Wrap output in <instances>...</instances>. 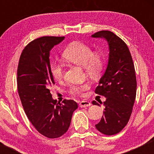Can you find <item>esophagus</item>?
<instances>
[{
	"label": "esophagus",
	"mask_w": 154,
	"mask_h": 154,
	"mask_svg": "<svg viewBox=\"0 0 154 154\" xmlns=\"http://www.w3.org/2000/svg\"><path fill=\"white\" fill-rule=\"evenodd\" d=\"M79 106L80 107H87V106H90L91 105V102L87 101V100H82L79 103Z\"/></svg>",
	"instance_id": "34e87169"
}]
</instances>
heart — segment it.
<instances>
[{"label":"heart","instance_id":"b5f03b06","mask_svg":"<svg viewBox=\"0 0 154 154\" xmlns=\"http://www.w3.org/2000/svg\"><path fill=\"white\" fill-rule=\"evenodd\" d=\"M63 59L79 66H84L85 72L91 77H97L103 67V57L100 51H93L90 45L80 41H75L66 47L63 53ZM53 77L61 80L64 75V67L61 63H54L51 66ZM90 88L88 83L74 85L69 88V93L74 95H82Z\"/></svg>","mask_w":154,"mask_h":154}]
</instances>
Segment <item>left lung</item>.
Instances as JSON below:
<instances>
[{"instance_id":"obj_1","label":"left lung","mask_w":154,"mask_h":154,"mask_svg":"<svg viewBox=\"0 0 154 154\" xmlns=\"http://www.w3.org/2000/svg\"><path fill=\"white\" fill-rule=\"evenodd\" d=\"M92 37L105 38L109 46L106 70L95 91L106 98L103 103L104 114L95 128L104 135H116L128 124L135 103L137 88L135 66L127 44L112 32L99 31ZM92 103L100 106L95 100Z\"/></svg>"}]
</instances>
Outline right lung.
I'll return each mask as SVG.
<instances>
[{
	"mask_svg": "<svg viewBox=\"0 0 154 154\" xmlns=\"http://www.w3.org/2000/svg\"><path fill=\"white\" fill-rule=\"evenodd\" d=\"M63 39L44 36L31 41L22 51L17 68L18 93L24 112L35 128L48 138H57L66 133L73 112L78 107L73 100L57 103L50 92L55 84L50 51Z\"/></svg>",
	"mask_w": 154,
	"mask_h": 154,
	"instance_id": "right-lung-1",
	"label": "right lung"
}]
</instances>
